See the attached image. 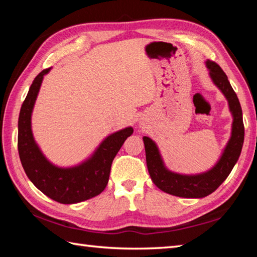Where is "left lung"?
Here are the masks:
<instances>
[{"label": "left lung", "mask_w": 257, "mask_h": 257, "mask_svg": "<svg viewBox=\"0 0 257 257\" xmlns=\"http://www.w3.org/2000/svg\"><path fill=\"white\" fill-rule=\"evenodd\" d=\"M206 67L214 85L225 96L232 114V129L227 146L223 153L211 170L199 175H180L165 168L162 156L155 143L150 137H143L146 152V163L151 179L155 186L175 196L185 198H202L212 194L217 187L227 179L230 172L237 163L241 153L245 128L242 122V111L240 103L234 93L228 77L222 69L213 61L207 60Z\"/></svg>", "instance_id": "obj_1"}]
</instances>
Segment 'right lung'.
Segmentation results:
<instances>
[{
  "label": "right lung",
  "instance_id": "right-lung-1",
  "mask_svg": "<svg viewBox=\"0 0 257 257\" xmlns=\"http://www.w3.org/2000/svg\"><path fill=\"white\" fill-rule=\"evenodd\" d=\"M50 69L36 76L21 105L18 121L19 156L26 175L43 194L55 202L75 204L97 196L105 189L112 161L134 129L127 127L111 134L89 159L75 167L60 168L52 164L42 153L32 132L33 108L43 78Z\"/></svg>",
  "mask_w": 257,
  "mask_h": 257
}]
</instances>
